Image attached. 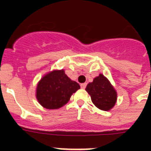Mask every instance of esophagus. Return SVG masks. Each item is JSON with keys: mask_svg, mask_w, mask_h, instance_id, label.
Returning <instances> with one entry per match:
<instances>
[{"mask_svg": "<svg viewBox=\"0 0 151 151\" xmlns=\"http://www.w3.org/2000/svg\"><path fill=\"white\" fill-rule=\"evenodd\" d=\"M85 77H86V76H85ZM78 81H79V82L81 83V85H85V83L86 82V81H87V78H86V81H85L84 78H80V79H79Z\"/></svg>", "mask_w": 151, "mask_h": 151, "instance_id": "esophagus-1", "label": "esophagus"}]
</instances>
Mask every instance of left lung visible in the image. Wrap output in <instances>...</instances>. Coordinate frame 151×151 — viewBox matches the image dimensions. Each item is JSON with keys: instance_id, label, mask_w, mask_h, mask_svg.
Wrapping results in <instances>:
<instances>
[{"instance_id": "8db88e82", "label": "left lung", "mask_w": 151, "mask_h": 151, "mask_svg": "<svg viewBox=\"0 0 151 151\" xmlns=\"http://www.w3.org/2000/svg\"><path fill=\"white\" fill-rule=\"evenodd\" d=\"M80 89L79 84L72 81L64 70H54L41 78L37 86L36 97L43 107L55 110L68 103L73 93Z\"/></svg>"}]
</instances>
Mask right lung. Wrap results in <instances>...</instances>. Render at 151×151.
<instances>
[{"label": "right lung", "mask_w": 151, "mask_h": 151, "mask_svg": "<svg viewBox=\"0 0 151 151\" xmlns=\"http://www.w3.org/2000/svg\"><path fill=\"white\" fill-rule=\"evenodd\" d=\"M90 95L94 105L102 110H110L117 102V92L110 81L103 74H99L85 88Z\"/></svg>", "instance_id": "add662e5"}]
</instances>
